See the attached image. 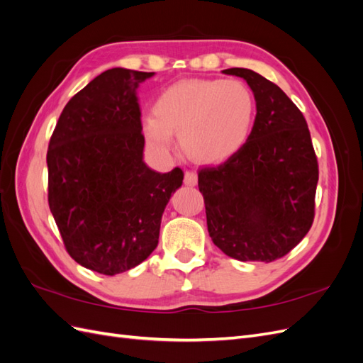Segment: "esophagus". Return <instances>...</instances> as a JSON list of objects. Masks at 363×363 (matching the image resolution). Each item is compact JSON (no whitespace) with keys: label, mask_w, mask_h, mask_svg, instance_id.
I'll return each mask as SVG.
<instances>
[{"label":"esophagus","mask_w":363,"mask_h":363,"mask_svg":"<svg viewBox=\"0 0 363 363\" xmlns=\"http://www.w3.org/2000/svg\"><path fill=\"white\" fill-rule=\"evenodd\" d=\"M196 182H199V175L194 171H188L184 174V184L186 186H195Z\"/></svg>","instance_id":"esophagus-1"}]
</instances>
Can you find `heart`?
<instances>
[{"label":"heart","mask_w":363,"mask_h":363,"mask_svg":"<svg viewBox=\"0 0 363 363\" xmlns=\"http://www.w3.org/2000/svg\"><path fill=\"white\" fill-rule=\"evenodd\" d=\"M144 121V133L162 155L172 133L191 159L221 163L242 150L256 116V98L240 80H183L164 89Z\"/></svg>","instance_id":"obj_1"}]
</instances>
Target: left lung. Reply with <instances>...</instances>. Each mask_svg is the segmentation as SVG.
Here are the masks:
<instances>
[{
	"mask_svg": "<svg viewBox=\"0 0 363 363\" xmlns=\"http://www.w3.org/2000/svg\"><path fill=\"white\" fill-rule=\"evenodd\" d=\"M223 72L248 83L257 113L238 155L199 171L207 230L227 256L268 263L312 227L318 160L303 113L277 84L245 68Z\"/></svg>",
	"mask_w": 363,
	"mask_h": 363,
	"instance_id": "8db88e82",
	"label": "left lung"
}]
</instances>
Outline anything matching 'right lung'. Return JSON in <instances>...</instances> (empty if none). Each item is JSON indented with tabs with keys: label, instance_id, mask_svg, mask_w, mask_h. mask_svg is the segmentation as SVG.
I'll list each match as a JSON object with an SVG mask.
<instances>
[{
	"label": "right lung",
	"instance_id": "add662e5",
	"mask_svg": "<svg viewBox=\"0 0 363 363\" xmlns=\"http://www.w3.org/2000/svg\"><path fill=\"white\" fill-rule=\"evenodd\" d=\"M155 72L112 68L77 92L47 151L48 204L68 255L104 276L128 271L159 244L160 221L183 171L144 162L136 89Z\"/></svg>",
	"mask_w": 363,
	"mask_h": 363
}]
</instances>
